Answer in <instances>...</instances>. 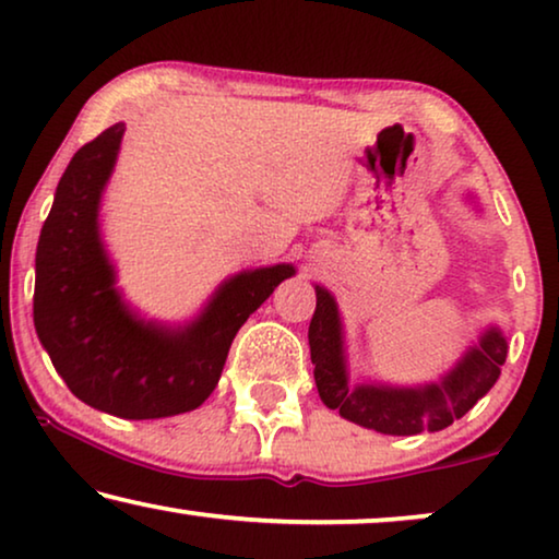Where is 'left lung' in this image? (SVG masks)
<instances>
[{"label": "left lung", "mask_w": 559, "mask_h": 559, "mask_svg": "<svg viewBox=\"0 0 559 559\" xmlns=\"http://www.w3.org/2000/svg\"><path fill=\"white\" fill-rule=\"evenodd\" d=\"M316 312L310 320V358L316 364V386L328 409H338L348 423L384 435L438 432L473 409L491 392L507 361V338L499 325H488L476 346L465 348L453 369L440 381L419 386H392L379 381L354 384L348 379L346 338L338 302L325 287L316 285Z\"/></svg>", "instance_id": "1"}]
</instances>
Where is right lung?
Here are the masks:
<instances>
[{
  "mask_svg": "<svg viewBox=\"0 0 559 559\" xmlns=\"http://www.w3.org/2000/svg\"><path fill=\"white\" fill-rule=\"evenodd\" d=\"M121 136L119 121L83 144L58 182L35 254V331L88 407L124 419L173 417L209 400L234 335L295 266L234 274L182 325L142 318L119 293L98 224Z\"/></svg>",
  "mask_w": 559,
  "mask_h": 559,
  "instance_id": "right-lung-1",
  "label": "right lung"
}]
</instances>
